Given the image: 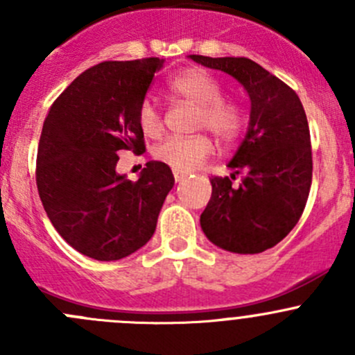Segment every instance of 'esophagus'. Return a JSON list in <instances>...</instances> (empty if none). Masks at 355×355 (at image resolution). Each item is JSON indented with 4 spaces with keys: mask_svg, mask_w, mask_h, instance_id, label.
<instances>
[{
    "mask_svg": "<svg viewBox=\"0 0 355 355\" xmlns=\"http://www.w3.org/2000/svg\"><path fill=\"white\" fill-rule=\"evenodd\" d=\"M185 177H187V175H185V173H182V171H177V170H173V178H175V182H182V180H184Z\"/></svg>",
    "mask_w": 355,
    "mask_h": 355,
    "instance_id": "34e87169",
    "label": "esophagus"
}]
</instances>
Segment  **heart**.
Listing matches in <instances>:
<instances>
[{"label": "heart", "instance_id": "heart-1", "mask_svg": "<svg viewBox=\"0 0 355 355\" xmlns=\"http://www.w3.org/2000/svg\"><path fill=\"white\" fill-rule=\"evenodd\" d=\"M168 89L175 98L198 106L196 130H209L221 144H232L244 130L245 116L241 106L232 99L221 98L223 91L213 75L192 68L175 75L168 82ZM137 123L146 137H159L163 120L149 101L141 103L137 110ZM214 151L213 141L206 134L192 137H168L153 151L156 161L171 170L189 173L200 166Z\"/></svg>", "mask_w": 355, "mask_h": 355}]
</instances>
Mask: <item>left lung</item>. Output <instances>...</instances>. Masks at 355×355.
<instances>
[{"label": "left lung", "instance_id": "left-lung-1", "mask_svg": "<svg viewBox=\"0 0 355 355\" xmlns=\"http://www.w3.org/2000/svg\"><path fill=\"white\" fill-rule=\"evenodd\" d=\"M194 62L237 78L250 98L245 139L228 166L244 173L211 177V199L200 214V228L214 245L237 254L271 249L300 220L313 182V153L306 111L285 82L249 58Z\"/></svg>", "mask_w": 355, "mask_h": 355}]
</instances>
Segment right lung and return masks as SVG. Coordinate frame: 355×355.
Segmentation results:
<instances>
[{"instance_id":"1","label":"right lung","mask_w":355,"mask_h":355,"mask_svg":"<svg viewBox=\"0 0 355 355\" xmlns=\"http://www.w3.org/2000/svg\"><path fill=\"white\" fill-rule=\"evenodd\" d=\"M163 60L103 62L78 75L48 111L35 184L60 235L84 256L116 261L148 244L175 184L149 161L137 182L116 173L121 149L142 155L137 110Z\"/></svg>"}]
</instances>
